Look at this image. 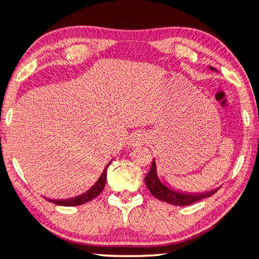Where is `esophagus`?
Listing matches in <instances>:
<instances>
[{
  "mask_svg": "<svg viewBox=\"0 0 259 259\" xmlns=\"http://www.w3.org/2000/svg\"><path fill=\"white\" fill-rule=\"evenodd\" d=\"M143 142H145V136H143L142 134H140V133L133 134V135L129 137V141H127L129 146H133V147L142 145Z\"/></svg>",
  "mask_w": 259,
  "mask_h": 259,
  "instance_id": "34e87169",
  "label": "esophagus"
}]
</instances>
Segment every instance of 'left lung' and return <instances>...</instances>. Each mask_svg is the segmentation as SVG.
<instances>
[{"label": "left lung", "instance_id": "obj_1", "mask_svg": "<svg viewBox=\"0 0 259 259\" xmlns=\"http://www.w3.org/2000/svg\"><path fill=\"white\" fill-rule=\"evenodd\" d=\"M210 70H215L212 67H209ZM145 182L148 190L150 191L154 197H156L160 201H163L166 203L173 205H189L192 203L201 201L203 198L210 197L218 191L217 189L211 190L208 192H201V194H188V192H181L176 191L172 188H169L166 184L160 181L158 177V171H156V163L153 160L152 167H150L148 175L145 177Z\"/></svg>", "mask_w": 259, "mask_h": 259}]
</instances>
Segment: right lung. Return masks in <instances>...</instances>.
Wrapping results in <instances>:
<instances>
[{"label": "right lung", "instance_id": "1", "mask_svg": "<svg viewBox=\"0 0 259 259\" xmlns=\"http://www.w3.org/2000/svg\"><path fill=\"white\" fill-rule=\"evenodd\" d=\"M110 163H111V161L107 163L106 167L104 168L103 173H101V176L99 177V179H98L96 184L92 186L88 191L84 192V194L77 196V197H74V198L63 199V201H56V199H48V201L51 203H55V204H58V205H65V207H70V205H81V204H83V203L92 201V199L96 198L97 196H99L101 194V191L104 190V188H105L106 171H107V167H109Z\"/></svg>", "mask_w": 259, "mask_h": 259}]
</instances>
